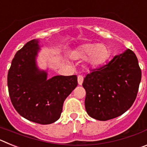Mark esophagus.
<instances>
[{
  "label": "esophagus",
  "instance_id": "34e87169",
  "mask_svg": "<svg viewBox=\"0 0 147 147\" xmlns=\"http://www.w3.org/2000/svg\"><path fill=\"white\" fill-rule=\"evenodd\" d=\"M77 80H78V84L80 85H81L83 82V80H84V78L82 75H79L77 77Z\"/></svg>",
  "mask_w": 147,
  "mask_h": 147
}]
</instances>
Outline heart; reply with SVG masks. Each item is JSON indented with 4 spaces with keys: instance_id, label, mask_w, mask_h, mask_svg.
<instances>
[{
    "instance_id": "b5f03b06",
    "label": "heart",
    "mask_w": 147,
    "mask_h": 147,
    "mask_svg": "<svg viewBox=\"0 0 147 147\" xmlns=\"http://www.w3.org/2000/svg\"><path fill=\"white\" fill-rule=\"evenodd\" d=\"M76 59H87L88 64L98 67L105 63L110 56V51L105 45L98 43H86L81 45L74 52Z\"/></svg>"
}]
</instances>
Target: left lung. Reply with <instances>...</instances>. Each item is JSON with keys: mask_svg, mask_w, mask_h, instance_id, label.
I'll return each instance as SVG.
<instances>
[{"mask_svg": "<svg viewBox=\"0 0 147 147\" xmlns=\"http://www.w3.org/2000/svg\"><path fill=\"white\" fill-rule=\"evenodd\" d=\"M141 80L138 61L130 49L92 70L82 83L88 114L97 120L107 121L124 113L134 103Z\"/></svg>", "mask_w": 147, "mask_h": 147, "instance_id": "obj_1", "label": "left lung"}]
</instances>
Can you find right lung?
Masks as SVG:
<instances>
[{"instance_id":"right-lung-1","label":"right lung","mask_w":147,"mask_h":147,"mask_svg":"<svg viewBox=\"0 0 147 147\" xmlns=\"http://www.w3.org/2000/svg\"><path fill=\"white\" fill-rule=\"evenodd\" d=\"M38 40H32L18 51L11 61L7 76L11 102L23 118L40 124L59 119L65 98L78 85L76 75L55 76L37 68L35 58Z\"/></svg>"}]
</instances>
